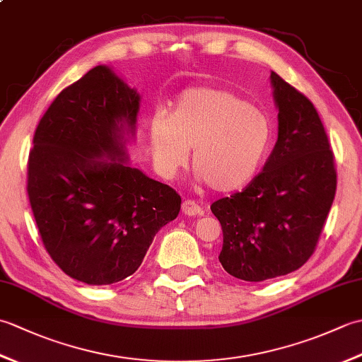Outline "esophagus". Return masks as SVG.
<instances>
[{
    "label": "esophagus",
    "mask_w": 362,
    "mask_h": 362,
    "mask_svg": "<svg viewBox=\"0 0 362 362\" xmlns=\"http://www.w3.org/2000/svg\"><path fill=\"white\" fill-rule=\"evenodd\" d=\"M182 213L187 214V216H199V214H202L204 211L197 202L191 201V199H187V201H183L182 204Z\"/></svg>",
    "instance_id": "1"
}]
</instances>
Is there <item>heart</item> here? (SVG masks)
Listing matches in <instances>:
<instances>
[{
	"label": "heart",
	"instance_id": "b5f03b06",
	"mask_svg": "<svg viewBox=\"0 0 362 362\" xmlns=\"http://www.w3.org/2000/svg\"><path fill=\"white\" fill-rule=\"evenodd\" d=\"M271 122L244 98L221 88H193L177 99L171 115H153L149 140L158 173L171 179L191 161L201 180L216 191H235L259 171L271 144Z\"/></svg>",
	"mask_w": 362,
	"mask_h": 362
}]
</instances>
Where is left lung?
<instances>
[{"label":"left lung","mask_w":362,"mask_h":362,"mask_svg":"<svg viewBox=\"0 0 362 362\" xmlns=\"http://www.w3.org/2000/svg\"><path fill=\"white\" fill-rule=\"evenodd\" d=\"M279 138L241 193L211 204L224 235L219 261L244 281L302 267L316 250L336 194L334 156L316 107L271 73Z\"/></svg>","instance_id":"1"}]
</instances>
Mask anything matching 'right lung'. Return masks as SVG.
<instances>
[{"label":"right lung","instance_id":"obj_1","mask_svg":"<svg viewBox=\"0 0 362 362\" xmlns=\"http://www.w3.org/2000/svg\"><path fill=\"white\" fill-rule=\"evenodd\" d=\"M138 110L136 90L98 65L60 91L34 134L28 196L38 233L54 263L91 286L132 275L180 211L175 189L127 163Z\"/></svg>","mask_w":362,"mask_h":362}]
</instances>
